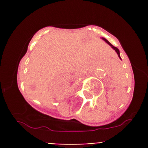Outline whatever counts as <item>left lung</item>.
I'll return each mask as SVG.
<instances>
[{
	"instance_id": "1",
	"label": "left lung",
	"mask_w": 148,
	"mask_h": 148,
	"mask_svg": "<svg viewBox=\"0 0 148 148\" xmlns=\"http://www.w3.org/2000/svg\"><path fill=\"white\" fill-rule=\"evenodd\" d=\"M103 39H104V41H106V42H107V44H109V45H110V46H112V49H114V50H115V51H116V52H117V54H118L119 57H120V51H119V49H117V47H115V46H112V44H110V42H109V41H107V39H105V38H103ZM120 59H121V58H120Z\"/></svg>"
}]
</instances>
